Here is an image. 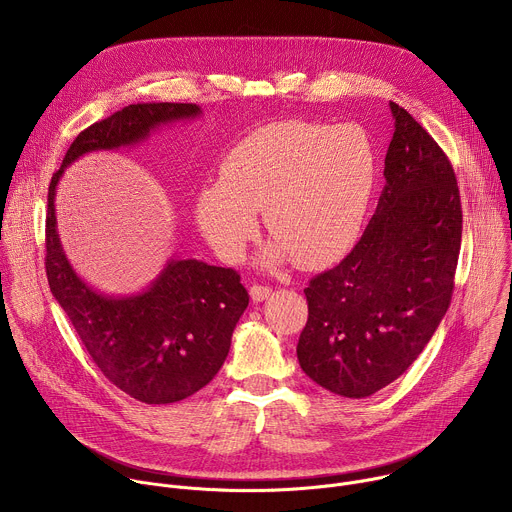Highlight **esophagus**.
I'll list each match as a JSON object with an SVG mask.
<instances>
[{"label": "esophagus", "mask_w": 512, "mask_h": 512, "mask_svg": "<svg viewBox=\"0 0 512 512\" xmlns=\"http://www.w3.org/2000/svg\"><path fill=\"white\" fill-rule=\"evenodd\" d=\"M249 294H251V300L253 302H263V300H267L269 296H271V287L269 285H253L251 289H249Z\"/></svg>", "instance_id": "34e87169"}]
</instances>
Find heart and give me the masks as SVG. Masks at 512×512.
I'll return each mask as SVG.
<instances>
[{"label": "heart", "mask_w": 512, "mask_h": 512, "mask_svg": "<svg viewBox=\"0 0 512 512\" xmlns=\"http://www.w3.org/2000/svg\"><path fill=\"white\" fill-rule=\"evenodd\" d=\"M377 182L371 143L352 125L312 121L265 125L225 156L218 182L194 200L196 225L227 261H239L259 229L275 235L259 259L314 269L332 263L358 237Z\"/></svg>", "instance_id": "heart-1"}]
</instances>
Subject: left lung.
Returning a JSON list of instances; mask_svg holds the SVG:
<instances>
[{
    "instance_id": "8db88e82",
    "label": "left lung",
    "mask_w": 512,
    "mask_h": 512,
    "mask_svg": "<svg viewBox=\"0 0 512 512\" xmlns=\"http://www.w3.org/2000/svg\"><path fill=\"white\" fill-rule=\"evenodd\" d=\"M385 188L354 249L304 289L302 371L362 399L399 379L448 312L462 241L460 190L433 137L397 103Z\"/></svg>"
}]
</instances>
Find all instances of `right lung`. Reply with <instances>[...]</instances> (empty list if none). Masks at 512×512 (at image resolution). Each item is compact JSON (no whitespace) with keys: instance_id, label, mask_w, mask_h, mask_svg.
Instances as JSON below:
<instances>
[{"instance_id":"add662e5","label":"right lung","mask_w":512,"mask_h":512,"mask_svg":"<svg viewBox=\"0 0 512 512\" xmlns=\"http://www.w3.org/2000/svg\"><path fill=\"white\" fill-rule=\"evenodd\" d=\"M200 115L194 103L129 105L81 131L48 186L46 275L52 296L101 373L148 405L182 401L221 371L235 326L249 306L247 289L235 269L172 257L143 291L103 294L66 259L56 229V186L85 154L135 148L162 125Z\"/></svg>"}]
</instances>
